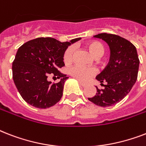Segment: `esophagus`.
<instances>
[{
	"instance_id": "34e87169",
	"label": "esophagus",
	"mask_w": 146,
	"mask_h": 146,
	"mask_svg": "<svg viewBox=\"0 0 146 146\" xmlns=\"http://www.w3.org/2000/svg\"><path fill=\"white\" fill-rule=\"evenodd\" d=\"M80 84L81 85L82 87H85V86H87L86 83H85V82H80Z\"/></svg>"
}]
</instances>
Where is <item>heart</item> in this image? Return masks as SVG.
<instances>
[{"label":"heart","mask_w":146,"mask_h":146,"mask_svg":"<svg viewBox=\"0 0 146 146\" xmlns=\"http://www.w3.org/2000/svg\"><path fill=\"white\" fill-rule=\"evenodd\" d=\"M87 47L89 51L95 57H99L103 55L104 52V48L101 42L98 41H91L87 44ZM74 52V48L73 46L69 47L64 54V60L66 64H69L73 60V55ZM70 75L74 76L81 81H86L92 76L96 74V71L93 68H89L80 65H74L69 70Z\"/></svg>","instance_id":"1"}]
</instances>
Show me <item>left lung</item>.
<instances>
[{
  "label": "left lung",
  "mask_w": 146,
  "mask_h": 146,
  "mask_svg": "<svg viewBox=\"0 0 146 146\" xmlns=\"http://www.w3.org/2000/svg\"><path fill=\"white\" fill-rule=\"evenodd\" d=\"M94 38L108 44L111 55L106 67L96 76L104 89L96 86V95L88 99L98 106H112L124 98L136 83L139 66L137 50L131 42L119 35L101 33Z\"/></svg>",
  "instance_id": "1"
}]
</instances>
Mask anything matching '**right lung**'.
Returning a JSON list of instances; mask_svg holds the SVG:
<instances>
[{
  "label": "right lung",
  "instance_id": "add662e5",
  "mask_svg": "<svg viewBox=\"0 0 146 146\" xmlns=\"http://www.w3.org/2000/svg\"><path fill=\"white\" fill-rule=\"evenodd\" d=\"M80 39L60 42L53 38H37L19 47L13 62V79L20 96L28 104L44 109L60 100L68 77L58 68L64 66V54L67 48ZM50 74L61 80L51 84L47 80Z\"/></svg>",
  "mask_w": 146,
  "mask_h": 146
}]
</instances>
